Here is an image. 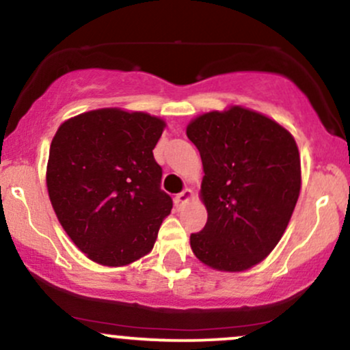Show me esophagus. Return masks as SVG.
Returning <instances> with one entry per match:
<instances>
[{
	"mask_svg": "<svg viewBox=\"0 0 350 350\" xmlns=\"http://www.w3.org/2000/svg\"><path fill=\"white\" fill-rule=\"evenodd\" d=\"M192 199H194V192H192L191 189H184L183 192H179V194L176 196V202L180 204V206H183V204H187L189 200Z\"/></svg>",
	"mask_w": 350,
	"mask_h": 350,
	"instance_id": "esophagus-1",
	"label": "esophagus"
}]
</instances>
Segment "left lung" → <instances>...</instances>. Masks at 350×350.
<instances>
[{
    "label": "left lung",
    "instance_id": "left-lung-1",
    "mask_svg": "<svg viewBox=\"0 0 350 350\" xmlns=\"http://www.w3.org/2000/svg\"><path fill=\"white\" fill-rule=\"evenodd\" d=\"M187 138L204 166L206 227L191 234L202 263L243 271L262 262L286 230L301 189L295 138L281 124L242 107L192 120Z\"/></svg>",
    "mask_w": 350,
    "mask_h": 350
}]
</instances>
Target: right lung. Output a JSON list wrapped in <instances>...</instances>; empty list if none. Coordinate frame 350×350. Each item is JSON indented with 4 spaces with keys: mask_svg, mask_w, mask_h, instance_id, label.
Instances as JSON below:
<instances>
[{
    "mask_svg": "<svg viewBox=\"0 0 350 350\" xmlns=\"http://www.w3.org/2000/svg\"><path fill=\"white\" fill-rule=\"evenodd\" d=\"M163 120L102 108L67 120L51 143L47 191L60 226L87 256L123 267L151 252L172 199L152 150Z\"/></svg>",
    "mask_w": 350,
    "mask_h": 350,
    "instance_id": "1",
    "label": "right lung"
}]
</instances>
